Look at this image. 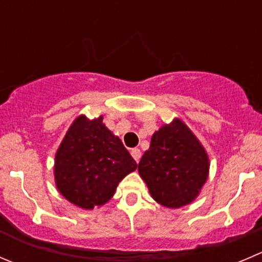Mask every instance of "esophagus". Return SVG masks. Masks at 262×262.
Listing matches in <instances>:
<instances>
[{
  "instance_id": "1",
  "label": "esophagus",
  "mask_w": 262,
  "mask_h": 262,
  "mask_svg": "<svg viewBox=\"0 0 262 262\" xmlns=\"http://www.w3.org/2000/svg\"><path fill=\"white\" fill-rule=\"evenodd\" d=\"M130 155H132V156H133V159L136 160L137 162H138L139 160H141L142 152H141V149H139V148H132V151H130Z\"/></svg>"
}]
</instances>
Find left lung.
I'll list each match as a JSON object with an SVG mask.
<instances>
[{"label":"left lung","instance_id":"1","mask_svg":"<svg viewBox=\"0 0 262 262\" xmlns=\"http://www.w3.org/2000/svg\"><path fill=\"white\" fill-rule=\"evenodd\" d=\"M206 149L187 124L175 118L152 134L138 172L157 204L169 209L189 205L209 178Z\"/></svg>","mask_w":262,"mask_h":262}]
</instances>
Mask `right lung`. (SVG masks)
I'll use <instances>...</instances> for the list:
<instances>
[{
  "mask_svg": "<svg viewBox=\"0 0 262 262\" xmlns=\"http://www.w3.org/2000/svg\"><path fill=\"white\" fill-rule=\"evenodd\" d=\"M137 169L123 142L103 124V116L75 118L55 155L53 175L58 192L84 210L113 199L119 183Z\"/></svg>",
  "mask_w": 262,
  "mask_h": 262,
  "instance_id": "obj_1",
  "label": "right lung"
}]
</instances>
